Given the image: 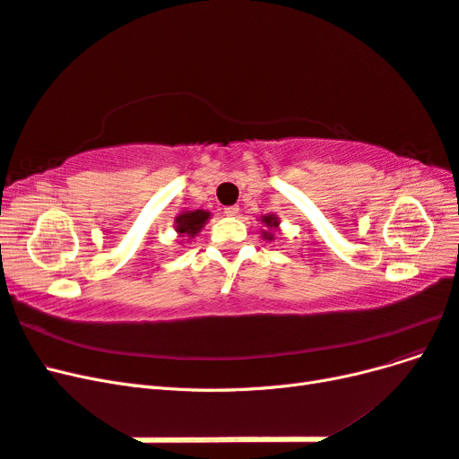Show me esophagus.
Wrapping results in <instances>:
<instances>
[{
    "instance_id": "1",
    "label": "esophagus",
    "mask_w": 459,
    "mask_h": 459,
    "mask_svg": "<svg viewBox=\"0 0 459 459\" xmlns=\"http://www.w3.org/2000/svg\"><path fill=\"white\" fill-rule=\"evenodd\" d=\"M224 214H226V216H231V218L238 216V214H239V206H226V208H224Z\"/></svg>"
}]
</instances>
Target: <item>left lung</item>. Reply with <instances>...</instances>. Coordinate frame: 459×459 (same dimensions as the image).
Segmentation results:
<instances>
[{"mask_svg": "<svg viewBox=\"0 0 459 459\" xmlns=\"http://www.w3.org/2000/svg\"><path fill=\"white\" fill-rule=\"evenodd\" d=\"M262 224L266 226V230L262 231V238L272 241L273 239V231L277 230V226H280V220H277V216H273V214H268V216H262Z\"/></svg>", "mask_w": 459, "mask_h": 459, "instance_id": "8db88e82", "label": "left lung"}]
</instances>
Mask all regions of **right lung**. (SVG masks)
<instances>
[{
	"label": "right lung",
	"mask_w": 459,
	"mask_h": 459,
	"mask_svg": "<svg viewBox=\"0 0 459 459\" xmlns=\"http://www.w3.org/2000/svg\"><path fill=\"white\" fill-rule=\"evenodd\" d=\"M211 218L208 211H184L176 216V231L179 238L193 239L204 228L206 220Z\"/></svg>",
	"instance_id": "add662e5"
}]
</instances>
